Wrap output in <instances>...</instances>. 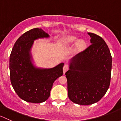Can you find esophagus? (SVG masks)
I'll list each match as a JSON object with an SVG mask.
<instances>
[{
  "mask_svg": "<svg viewBox=\"0 0 121 121\" xmlns=\"http://www.w3.org/2000/svg\"><path fill=\"white\" fill-rule=\"evenodd\" d=\"M69 66L68 65H66V64H65L64 65V66H63V73H65L66 72H67V71L68 70H69Z\"/></svg>",
  "mask_w": 121,
  "mask_h": 121,
  "instance_id": "1",
  "label": "esophagus"
}]
</instances>
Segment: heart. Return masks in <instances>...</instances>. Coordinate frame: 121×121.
<instances>
[{
  "mask_svg": "<svg viewBox=\"0 0 121 121\" xmlns=\"http://www.w3.org/2000/svg\"><path fill=\"white\" fill-rule=\"evenodd\" d=\"M63 43L65 45H70L73 43H77V50L78 51H82L86 47V43L83 40L79 41L75 37H68L64 39Z\"/></svg>",
  "mask_w": 121,
  "mask_h": 121,
  "instance_id": "obj_1",
  "label": "heart"
}]
</instances>
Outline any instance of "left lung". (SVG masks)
<instances>
[{
    "instance_id": "8db88e82",
    "label": "left lung",
    "mask_w": 121,
    "mask_h": 121,
    "mask_svg": "<svg viewBox=\"0 0 121 121\" xmlns=\"http://www.w3.org/2000/svg\"><path fill=\"white\" fill-rule=\"evenodd\" d=\"M91 45L71 60L65 73L68 97L75 104L87 105L100 100L111 81L112 56L104 39L88 33Z\"/></svg>"
}]
</instances>
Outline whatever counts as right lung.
I'll use <instances>...</instances> for the list:
<instances>
[{"instance_id": "right-lung-1", "label": "right lung", "mask_w": 121, "mask_h": 121, "mask_svg": "<svg viewBox=\"0 0 121 121\" xmlns=\"http://www.w3.org/2000/svg\"><path fill=\"white\" fill-rule=\"evenodd\" d=\"M49 37L41 28L30 30L16 41L10 55L11 83L18 97L27 102L41 103L47 100L53 82L63 74V63L53 68L41 69L31 62L30 50L34 40Z\"/></svg>"}]
</instances>
